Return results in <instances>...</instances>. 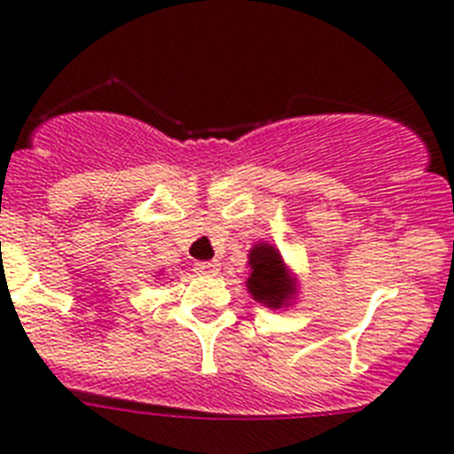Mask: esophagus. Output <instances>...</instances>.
I'll use <instances>...</instances> for the list:
<instances>
[{
	"instance_id": "34e87169",
	"label": "esophagus",
	"mask_w": 454,
	"mask_h": 454,
	"mask_svg": "<svg viewBox=\"0 0 454 454\" xmlns=\"http://www.w3.org/2000/svg\"><path fill=\"white\" fill-rule=\"evenodd\" d=\"M218 270H220V263H215V262H200V263H195V272H198V275L211 277V275H218Z\"/></svg>"
}]
</instances>
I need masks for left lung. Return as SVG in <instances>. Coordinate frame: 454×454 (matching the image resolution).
Segmentation results:
<instances>
[{"instance_id": "8db88e82", "label": "left lung", "mask_w": 454, "mask_h": 454, "mask_svg": "<svg viewBox=\"0 0 454 454\" xmlns=\"http://www.w3.org/2000/svg\"><path fill=\"white\" fill-rule=\"evenodd\" d=\"M250 277H247V291L256 302L263 307L282 309L288 307L295 298V282L288 275V268L284 263L282 254L270 243H256L250 250Z\"/></svg>"}]
</instances>
